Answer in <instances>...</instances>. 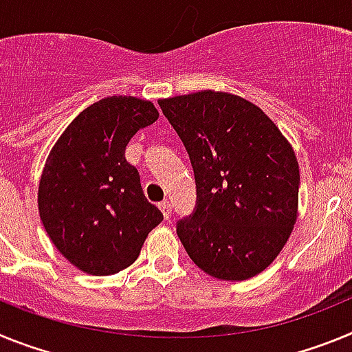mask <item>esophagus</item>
<instances>
[{
	"label": "esophagus",
	"mask_w": 352,
	"mask_h": 352,
	"mask_svg": "<svg viewBox=\"0 0 352 352\" xmlns=\"http://www.w3.org/2000/svg\"><path fill=\"white\" fill-rule=\"evenodd\" d=\"M158 208H160V211H162V214H164V219L166 220H169L170 219V204L167 203V201H164V203H160L158 204Z\"/></svg>",
	"instance_id": "1"
}]
</instances>
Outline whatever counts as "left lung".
Masks as SVG:
<instances>
[{
	"label": "left lung",
	"instance_id": "1",
	"mask_svg": "<svg viewBox=\"0 0 352 352\" xmlns=\"http://www.w3.org/2000/svg\"><path fill=\"white\" fill-rule=\"evenodd\" d=\"M158 105L195 174V211L176 227L186 254L219 280L259 275L296 223L294 149L263 109L232 93L204 89Z\"/></svg>",
	"mask_w": 352,
	"mask_h": 352
}]
</instances>
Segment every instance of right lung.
I'll return each instance as SVG.
<instances>
[{"instance_id":"1","label":"right lung","mask_w":352,"mask_h":352,"mask_svg":"<svg viewBox=\"0 0 352 352\" xmlns=\"http://www.w3.org/2000/svg\"><path fill=\"white\" fill-rule=\"evenodd\" d=\"M157 120L149 100L107 96L84 109L52 146L38 185L40 220L80 272L104 276L129 268L164 220L125 158L130 139Z\"/></svg>"}]
</instances>
